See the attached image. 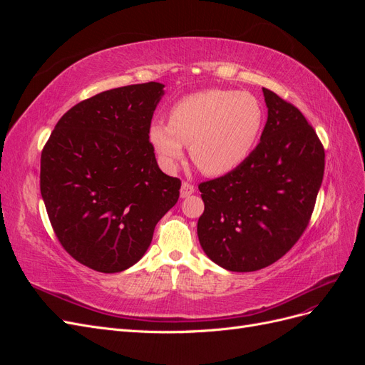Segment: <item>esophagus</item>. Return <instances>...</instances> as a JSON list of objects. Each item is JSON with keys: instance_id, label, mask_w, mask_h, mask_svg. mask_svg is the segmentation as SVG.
Listing matches in <instances>:
<instances>
[{"instance_id": "1", "label": "esophagus", "mask_w": 365, "mask_h": 365, "mask_svg": "<svg viewBox=\"0 0 365 365\" xmlns=\"http://www.w3.org/2000/svg\"><path fill=\"white\" fill-rule=\"evenodd\" d=\"M195 193V185L190 182H182L181 185V197H189Z\"/></svg>"}]
</instances>
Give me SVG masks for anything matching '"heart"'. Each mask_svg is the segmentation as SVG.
Segmentation results:
<instances>
[{"instance_id": "b5f03b06", "label": "heart", "mask_w": 365, "mask_h": 365, "mask_svg": "<svg viewBox=\"0 0 365 365\" xmlns=\"http://www.w3.org/2000/svg\"><path fill=\"white\" fill-rule=\"evenodd\" d=\"M263 123L264 109L256 96L213 88L180 98L170 109L169 123H152L149 140L164 170H175L184 146H190L196 168L219 176L248 158Z\"/></svg>"}]
</instances>
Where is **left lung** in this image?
Masks as SVG:
<instances>
[{"mask_svg": "<svg viewBox=\"0 0 365 365\" xmlns=\"http://www.w3.org/2000/svg\"><path fill=\"white\" fill-rule=\"evenodd\" d=\"M268 120L239 168L201 182L197 237L207 256L235 272L267 268L311 220L324 175V148L300 109L263 88Z\"/></svg>", "mask_w": 365, "mask_h": 365, "instance_id": "left-lung-1", "label": "left lung"}]
</instances>
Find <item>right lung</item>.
I'll use <instances>...</instances> for the list:
<instances>
[{
    "label": "right lung",
    "mask_w": 365,
    "mask_h": 365,
    "mask_svg": "<svg viewBox=\"0 0 365 365\" xmlns=\"http://www.w3.org/2000/svg\"><path fill=\"white\" fill-rule=\"evenodd\" d=\"M164 85L96 94L65 113L41 153V195L58 240L98 272L125 271L148 251L181 181L161 172L149 129Z\"/></svg>",
    "instance_id": "1"
}]
</instances>
